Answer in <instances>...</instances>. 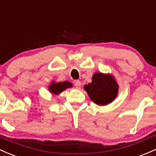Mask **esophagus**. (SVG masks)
<instances>
[{
	"label": "esophagus",
	"mask_w": 156,
	"mask_h": 156,
	"mask_svg": "<svg viewBox=\"0 0 156 156\" xmlns=\"http://www.w3.org/2000/svg\"><path fill=\"white\" fill-rule=\"evenodd\" d=\"M80 85H81V82L80 80H76L74 82V86L76 87V88H80Z\"/></svg>",
	"instance_id": "34e87169"
}]
</instances>
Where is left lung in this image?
<instances>
[{
  "instance_id": "1",
  "label": "left lung",
  "mask_w": 156,
  "mask_h": 156,
  "mask_svg": "<svg viewBox=\"0 0 156 156\" xmlns=\"http://www.w3.org/2000/svg\"><path fill=\"white\" fill-rule=\"evenodd\" d=\"M91 100L99 105L111 102L118 94V85L114 78L101 73H94L92 83L84 87Z\"/></svg>"
}]
</instances>
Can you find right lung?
<instances>
[{
  "label": "right lung",
  "instance_id": "1",
  "mask_svg": "<svg viewBox=\"0 0 156 156\" xmlns=\"http://www.w3.org/2000/svg\"><path fill=\"white\" fill-rule=\"evenodd\" d=\"M72 86L71 83L69 82H62V83H54L49 86L50 92L53 93L55 94H59V93L63 91L68 87H71Z\"/></svg>",
  "mask_w": 156,
  "mask_h": 156
}]
</instances>
